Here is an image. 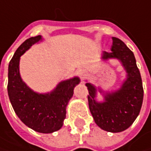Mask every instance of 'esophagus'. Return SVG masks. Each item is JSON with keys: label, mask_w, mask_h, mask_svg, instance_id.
I'll return each mask as SVG.
<instances>
[{"label": "esophagus", "mask_w": 151, "mask_h": 151, "mask_svg": "<svg viewBox=\"0 0 151 151\" xmlns=\"http://www.w3.org/2000/svg\"><path fill=\"white\" fill-rule=\"evenodd\" d=\"M78 75H79V76L81 77V79H82V80L86 77V73H85L83 70H80V71L78 72Z\"/></svg>", "instance_id": "esophagus-1"}]
</instances>
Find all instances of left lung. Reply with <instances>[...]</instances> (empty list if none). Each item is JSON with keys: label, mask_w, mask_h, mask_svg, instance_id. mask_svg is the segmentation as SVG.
<instances>
[{"label": "left lung", "mask_w": 151, "mask_h": 151, "mask_svg": "<svg viewBox=\"0 0 151 151\" xmlns=\"http://www.w3.org/2000/svg\"><path fill=\"white\" fill-rule=\"evenodd\" d=\"M112 38V52H102L101 60H118L126 71V78L116 91H105L90 82H86V86L89 92V108L96 125L107 132L119 133L129 128L138 117L144 90L134 53L119 38ZM97 90L104 96L102 102L96 100Z\"/></svg>", "instance_id": "1"}]
</instances>
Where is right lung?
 <instances>
[{
  "label": "right lung",
  "mask_w": 151,
  "mask_h": 151,
  "mask_svg": "<svg viewBox=\"0 0 151 151\" xmlns=\"http://www.w3.org/2000/svg\"><path fill=\"white\" fill-rule=\"evenodd\" d=\"M41 41V35L29 38L16 50L9 63L7 91L15 113L24 124L38 133L51 134L63 126L67 105L81 80L75 76L62 81L48 93L32 90L21 77L20 57L32 45Z\"/></svg>",
  "instance_id": "add662e5"
}]
</instances>
